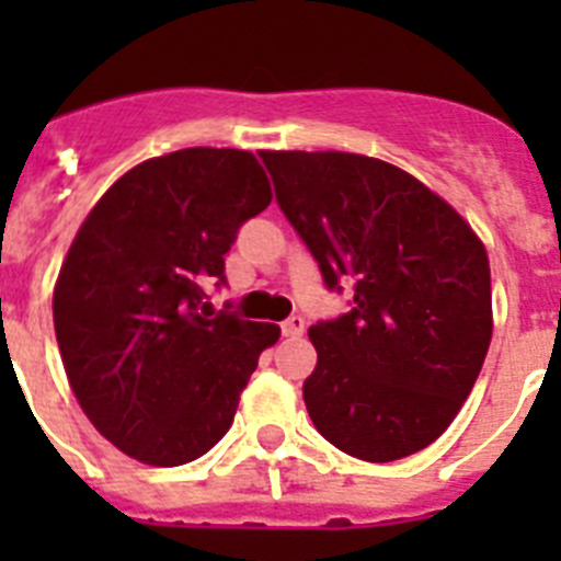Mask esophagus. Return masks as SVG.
I'll use <instances>...</instances> for the list:
<instances>
[{"label":"esophagus","mask_w":561,"mask_h":561,"mask_svg":"<svg viewBox=\"0 0 561 561\" xmlns=\"http://www.w3.org/2000/svg\"><path fill=\"white\" fill-rule=\"evenodd\" d=\"M304 331H306V320L300 314L289 317V320H284V323H280V334L291 336V340L304 334Z\"/></svg>","instance_id":"obj_1"}]
</instances>
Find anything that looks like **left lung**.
<instances>
[{
  "instance_id": "1",
  "label": "left lung",
  "mask_w": 561,
  "mask_h": 561,
  "mask_svg": "<svg viewBox=\"0 0 561 561\" xmlns=\"http://www.w3.org/2000/svg\"><path fill=\"white\" fill-rule=\"evenodd\" d=\"M277 207L348 311L311 325L304 401L317 433L370 463L408 458L453 424L492 342V275L447 202L388 162L264 151Z\"/></svg>"
}]
</instances>
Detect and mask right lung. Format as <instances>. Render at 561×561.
Instances as JSON below:
<instances>
[{
  "label": "right lung",
  "instance_id": "add662e5",
  "mask_svg": "<svg viewBox=\"0 0 561 561\" xmlns=\"http://www.w3.org/2000/svg\"><path fill=\"white\" fill-rule=\"evenodd\" d=\"M270 202L250 151L182 148L131 168L78 230L53 295L56 340L83 413L131 458L182 466L216 447L280 336L213 314L205 295L227 286L225 255Z\"/></svg>",
  "mask_w": 561,
  "mask_h": 561
}]
</instances>
